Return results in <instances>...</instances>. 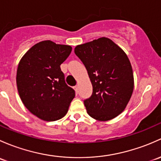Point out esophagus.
<instances>
[{
  "instance_id": "34e87169",
  "label": "esophagus",
  "mask_w": 161,
  "mask_h": 161,
  "mask_svg": "<svg viewBox=\"0 0 161 161\" xmlns=\"http://www.w3.org/2000/svg\"><path fill=\"white\" fill-rule=\"evenodd\" d=\"M74 88H75V91H76V93H78V86L77 85H76L75 87H74Z\"/></svg>"
}]
</instances>
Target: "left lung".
Returning <instances> with one entry per match:
<instances>
[{
  "label": "left lung",
  "mask_w": 161,
  "mask_h": 161,
  "mask_svg": "<svg viewBox=\"0 0 161 161\" xmlns=\"http://www.w3.org/2000/svg\"><path fill=\"white\" fill-rule=\"evenodd\" d=\"M74 53L85 66L92 84V95L84 102L88 115L97 121L118 116L134 88L132 65L125 53L106 37L78 45Z\"/></svg>",
  "instance_id": "left-lung-1"
}]
</instances>
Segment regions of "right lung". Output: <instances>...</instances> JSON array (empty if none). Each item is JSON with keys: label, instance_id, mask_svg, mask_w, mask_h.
<instances>
[{"label": "right lung", "instance_id": "right-lung-1", "mask_svg": "<svg viewBox=\"0 0 161 161\" xmlns=\"http://www.w3.org/2000/svg\"><path fill=\"white\" fill-rule=\"evenodd\" d=\"M71 51L70 46L42 41L31 47L20 60L16 75L20 98L31 113L42 120L62 119L75 97L60 69Z\"/></svg>", "mask_w": 161, "mask_h": 161}]
</instances>
